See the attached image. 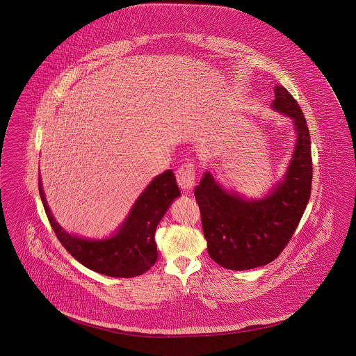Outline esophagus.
<instances>
[{"label": "esophagus", "instance_id": "obj_1", "mask_svg": "<svg viewBox=\"0 0 356 356\" xmlns=\"http://www.w3.org/2000/svg\"><path fill=\"white\" fill-rule=\"evenodd\" d=\"M195 177H196V172H195V165L192 163L183 164L176 172L177 184L184 191H189L193 186Z\"/></svg>", "mask_w": 356, "mask_h": 356}]
</instances>
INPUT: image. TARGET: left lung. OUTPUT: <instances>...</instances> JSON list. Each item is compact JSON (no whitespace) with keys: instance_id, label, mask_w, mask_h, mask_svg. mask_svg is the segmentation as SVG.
I'll list each match as a JSON object with an SVG mask.
<instances>
[{"instance_id":"left-lung-1","label":"left lung","mask_w":356,"mask_h":356,"mask_svg":"<svg viewBox=\"0 0 356 356\" xmlns=\"http://www.w3.org/2000/svg\"><path fill=\"white\" fill-rule=\"evenodd\" d=\"M272 104L293 119L298 132L284 180L267 197L252 202L227 193L209 172L195 188L208 254L227 270L244 271L273 261L296 231L311 196V138L302 108L282 85L275 88Z\"/></svg>"}]
</instances>
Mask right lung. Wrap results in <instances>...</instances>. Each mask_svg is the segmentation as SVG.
Returning a JSON list of instances; mask_svg holds the SVG:
<instances>
[{"label":"right lung","mask_w":356,"mask_h":356,"mask_svg":"<svg viewBox=\"0 0 356 356\" xmlns=\"http://www.w3.org/2000/svg\"><path fill=\"white\" fill-rule=\"evenodd\" d=\"M38 191L48 220L60 243L86 268L112 277H134L148 271L157 260L156 227L170 204L180 196L172 170L154 177L137 199L128 219L115 236L100 241L70 236L51 216L38 179Z\"/></svg>","instance_id":"add662e5"}]
</instances>
